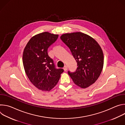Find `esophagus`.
I'll return each mask as SVG.
<instances>
[{"label": "esophagus", "instance_id": "1", "mask_svg": "<svg viewBox=\"0 0 125 125\" xmlns=\"http://www.w3.org/2000/svg\"><path fill=\"white\" fill-rule=\"evenodd\" d=\"M63 69H64V70L65 71H66L67 70V69H68V67H67V65H65L64 67V68H63Z\"/></svg>", "mask_w": 125, "mask_h": 125}]
</instances>
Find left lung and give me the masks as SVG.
Here are the masks:
<instances>
[{
  "instance_id": "obj_1",
  "label": "left lung",
  "mask_w": 125,
  "mask_h": 125,
  "mask_svg": "<svg viewBox=\"0 0 125 125\" xmlns=\"http://www.w3.org/2000/svg\"><path fill=\"white\" fill-rule=\"evenodd\" d=\"M60 39L69 48L77 63L76 71L68 73L74 83L84 88L95 83L103 67L104 56L93 38L80 32L62 34Z\"/></svg>"
}]
</instances>
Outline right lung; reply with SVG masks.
Returning a JSON list of instances; mask_svg holds the SVG:
<instances>
[{
    "instance_id": "right-lung-1",
    "label": "right lung",
    "mask_w": 125,
    "mask_h": 125,
    "mask_svg": "<svg viewBox=\"0 0 125 125\" xmlns=\"http://www.w3.org/2000/svg\"><path fill=\"white\" fill-rule=\"evenodd\" d=\"M58 38V34L48 32L39 33L31 39L24 50L25 72L31 82L43 91H49L54 87L64 72L63 69L56 68L48 53V48Z\"/></svg>"
}]
</instances>
